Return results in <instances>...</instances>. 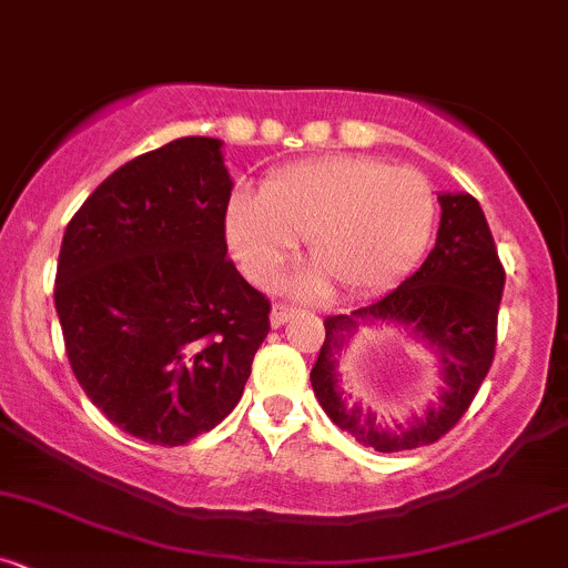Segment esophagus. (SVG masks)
<instances>
[{
  "label": "esophagus",
  "mask_w": 568,
  "mask_h": 568,
  "mask_svg": "<svg viewBox=\"0 0 568 568\" xmlns=\"http://www.w3.org/2000/svg\"><path fill=\"white\" fill-rule=\"evenodd\" d=\"M297 311L292 308V306H284V303H276V306H273V311H271V325L273 327H282L286 320H292V316H295Z\"/></svg>",
  "instance_id": "esophagus-1"
}]
</instances>
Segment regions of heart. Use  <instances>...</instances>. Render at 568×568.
Returning <instances> with one entry per match:
<instances>
[{
	"instance_id": "obj_1",
	"label": "heart",
	"mask_w": 568,
	"mask_h": 568,
	"mask_svg": "<svg viewBox=\"0 0 568 568\" xmlns=\"http://www.w3.org/2000/svg\"><path fill=\"white\" fill-rule=\"evenodd\" d=\"M436 219V197L419 170L374 156H327L267 175L262 194L227 205V241L243 271L273 286L308 243L314 271L303 292L338 284L344 295H376L414 271Z\"/></svg>"
}]
</instances>
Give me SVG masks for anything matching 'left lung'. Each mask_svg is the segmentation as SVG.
Masks as SVG:
<instances>
[{"label":"left lung","instance_id":"8db88e82","mask_svg":"<svg viewBox=\"0 0 568 568\" xmlns=\"http://www.w3.org/2000/svg\"><path fill=\"white\" fill-rule=\"evenodd\" d=\"M442 224L428 260L379 301L325 320V341L311 368L314 395L327 417L376 453H404L438 442L460 423L479 393L498 341L504 265L487 219L471 194H442ZM363 321H400L423 334L445 359L448 393L408 429H387L337 387L334 357Z\"/></svg>","mask_w":568,"mask_h":568}]
</instances>
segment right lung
Segmentation results:
<instances>
[{
	"mask_svg": "<svg viewBox=\"0 0 568 568\" xmlns=\"http://www.w3.org/2000/svg\"><path fill=\"white\" fill-rule=\"evenodd\" d=\"M222 140L179 138L108 175L64 230L53 301L72 374L140 442L216 428L271 331V301L227 257Z\"/></svg>",
	"mask_w": 568,
	"mask_h": 568,
	"instance_id": "add662e5",
	"label": "right lung"
}]
</instances>
